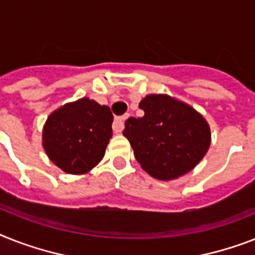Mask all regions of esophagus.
I'll return each instance as SVG.
<instances>
[{
  "mask_svg": "<svg viewBox=\"0 0 255 255\" xmlns=\"http://www.w3.org/2000/svg\"><path fill=\"white\" fill-rule=\"evenodd\" d=\"M129 117L128 114H126V115H123V117H115V121H114V131L115 132H122V129H123L124 127V121L127 119V118Z\"/></svg>",
  "mask_w": 255,
  "mask_h": 255,
  "instance_id": "obj_1",
  "label": "esophagus"
}]
</instances>
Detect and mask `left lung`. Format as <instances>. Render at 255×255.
<instances>
[{
  "mask_svg": "<svg viewBox=\"0 0 255 255\" xmlns=\"http://www.w3.org/2000/svg\"><path fill=\"white\" fill-rule=\"evenodd\" d=\"M138 107L141 118H128L123 134L146 173L174 179L199 163L210 148V127L186 103L169 95H148Z\"/></svg>",
  "mask_w": 255,
  "mask_h": 255,
  "instance_id": "left-lung-1",
  "label": "left lung"
}]
</instances>
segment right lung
I'll use <instances>...</instances> for the list:
<instances>
[{
	"instance_id": "right-lung-1",
	"label": "right lung",
	"mask_w": 255,
	"mask_h": 255,
	"mask_svg": "<svg viewBox=\"0 0 255 255\" xmlns=\"http://www.w3.org/2000/svg\"><path fill=\"white\" fill-rule=\"evenodd\" d=\"M110 107L82 98L49 115L43 146L49 160L68 174H84L102 160L113 136Z\"/></svg>"
}]
</instances>
